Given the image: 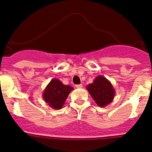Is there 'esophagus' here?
I'll return each instance as SVG.
<instances>
[{"instance_id":"34e87169","label":"esophagus","mask_w":152,"mask_h":152,"mask_svg":"<svg viewBox=\"0 0 152 152\" xmlns=\"http://www.w3.org/2000/svg\"><path fill=\"white\" fill-rule=\"evenodd\" d=\"M76 87L78 88H81L82 87H83V85L82 84H78V85H76Z\"/></svg>"}]
</instances>
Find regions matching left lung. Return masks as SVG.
<instances>
[{
  "mask_svg": "<svg viewBox=\"0 0 152 152\" xmlns=\"http://www.w3.org/2000/svg\"><path fill=\"white\" fill-rule=\"evenodd\" d=\"M90 95L100 107L110 104L115 95V91L110 82L104 76H98L93 83L87 86Z\"/></svg>",
  "mask_w": 152,
  "mask_h": 152,
  "instance_id": "8db88e82",
  "label": "left lung"
}]
</instances>
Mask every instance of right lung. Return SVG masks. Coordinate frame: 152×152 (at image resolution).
<instances>
[{
	"instance_id": "1",
	"label": "right lung",
	"mask_w": 152,
	"mask_h": 152,
	"mask_svg": "<svg viewBox=\"0 0 152 152\" xmlns=\"http://www.w3.org/2000/svg\"><path fill=\"white\" fill-rule=\"evenodd\" d=\"M73 88L65 86L57 79H52L43 93V98L51 107L61 109L66 101L68 95Z\"/></svg>"
}]
</instances>
